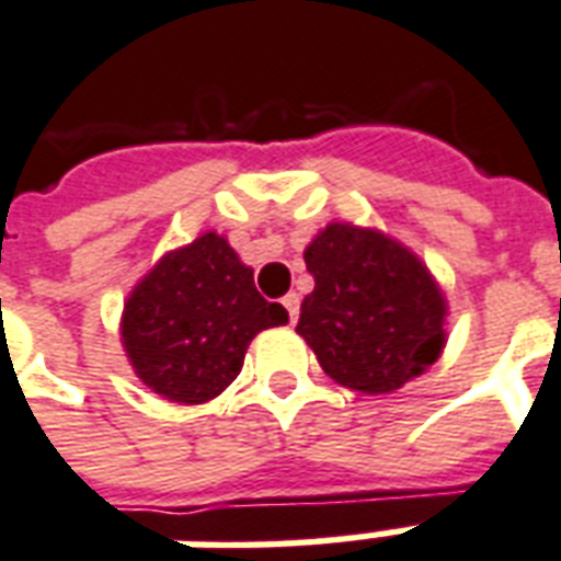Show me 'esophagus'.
<instances>
[{
	"label": "esophagus",
	"mask_w": 561,
	"mask_h": 561,
	"mask_svg": "<svg viewBox=\"0 0 561 561\" xmlns=\"http://www.w3.org/2000/svg\"><path fill=\"white\" fill-rule=\"evenodd\" d=\"M282 306L288 309V318H291V323L300 318V294L291 291L288 297H285V300H282Z\"/></svg>",
	"instance_id": "obj_1"
}]
</instances>
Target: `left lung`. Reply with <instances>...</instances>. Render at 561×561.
Listing matches in <instances>:
<instances>
[{"label":"left lung","mask_w":561,"mask_h":561,"mask_svg":"<svg viewBox=\"0 0 561 561\" xmlns=\"http://www.w3.org/2000/svg\"><path fill=\"white\" fill-rule=\"evenodd\" d=\"M302 259L314 291L302 300L297 335L335 383L386 396L437 363L449 300L413 249L377 228L330 222Z\"/></svg>","instance_id":"left-lung-1"}]
</instances>
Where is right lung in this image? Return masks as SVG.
Segmentation results:
<instances>
[{
    "mask_svg": "<svg viewBox=\"0 0 561 561\" xmlns=\"http://www.w3.org/2000/svg\"><path fill=\"white\" fill-rule=\"evenodd\" d=\"M282 323L288 312L261 297L226 234L205 231L133 285L118 330L133 375L151 392L205 404L240 375L249 342Z\"/></svg>",
    "mask_w": 561,
    "mask_h": 561,
    "instance_id": "obj_1",
    "label": "right lung"
}]
</instances>
